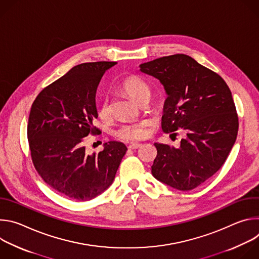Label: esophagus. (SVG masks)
Instances as JSON below:
<instances>
[{
	"mask_svg": "<svg viewBox=\"0 0 259 259\" xmlns=\"http://www.w3.org/2000/svg\"><path fill=\"white\" fill-rule=\"evenodd\" d=\"M140 146H141L140 143H131V144H129L128 149L129 150H136V149H139Z\"/></svg>",
	"mask_w": 259,
	"mask_h": 259,
	"instance_id": "1",
	"label": "esophagus"
}]
</instances>
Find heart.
<instances>
[{
  "instance_id": "heart-1",
  "label": "heart",
  "mask_w": 259,
  "mask_h": 259,
  "mask_svg": "<svg viewBox=\"0 0 259 259\" xmlns=\"http://www.w3.org/2000/svg\"><path fill=\"white\" fill-rule=\"evenodd\" d=\"M122 89L136 102H139L146 95H150V88L137 77H129L122 83ZM97 113L99 118L105 119L109 115L107 99H102L98 105ZM149 122H133L122 124L116 131V136L124 140H139L149 134Z\"/></svg>"
}]
</instances>
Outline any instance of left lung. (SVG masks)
Wrapping results in <instances>:
<instances>
[{"label":"left lung","instance_id":"1","mask_svg":"<svg viewBox=\"0 0 259 259\" xmlns=\"http://www.w3.org/2000/svg\"><path fill=\"white\" fill-rule=\"evenodd\" d=\"M160 81L167 98L162 129L181 128L179 147L155 142L152 174L159 181L191 191L209 179L226 162L235 144L239 122L232 92L216 72L186 54L164 56L139 65Z\"/></svg>","mask_w":259,"mask_h":259}]
</instances>
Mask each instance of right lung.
Masks as SVG:
<instances>
[{"label": "right lung", "instance_id": "add662e5", "mask_svg": "<svg viewBox=\"0 0 259 259\" xmlns=\"http://www.w3.org/2000/svg\"><path fill=\"white\" fill-rule=\"evenodd\" d=\"M114 61L73 66L44 88L34 99L28 118L27 139L33 166L59 194L89 201L113 183L127 152L124 143L108 141L103 151L87 155L84 137L96 134V91L103 73Z\"/></svg>", "mask_w": 259, "mask_h": 259}]
</instances>
